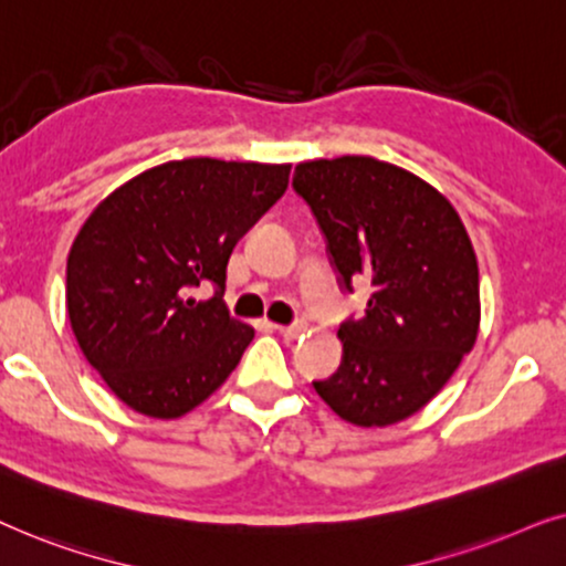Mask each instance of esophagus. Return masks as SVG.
Wrapping results in <instances>:
<instances>
[{
  "instance_id": "obj_1",
  "label": "esophagus",
  "mask_w": 566,
  "mask_h": 566,
  "mask_svg": "<svg viewBox=\"0 0 566 566\" xmlns=\"http://www.w3.org/2000/svg\"><path fill=\"white\" fill-rule=\"evenodd\" d=\"M276 331H279V334H282L284 338H297V336L305 334L307 326H305V323H292V326H276Z\"/></svg>"
}]
</instances>
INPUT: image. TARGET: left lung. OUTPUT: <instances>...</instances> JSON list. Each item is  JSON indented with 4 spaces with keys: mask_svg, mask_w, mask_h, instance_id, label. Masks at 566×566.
<instances>
[{
    "mask_svg": "<svg viewBox=\"0 0 566 566\" xmlns=\"http://www.w3.org/2000/svg\"><path fill=\"white\" fill-rule=\"evenodd\" d=\"M292 186L311 205L344 287L373 284L365 315L338 328L342 367L315 390L357 427L409 419L479 336V263L461 217L427 180L365 155L300 163Z\"/></svg>",
    "mask_w": 566,
    "mask_h": 566,
    "instance_id": "1",
    "label": "left lung"
}]
</instances>
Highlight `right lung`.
Instances as JSON below:
<instances>
[{"instance_id": "right-lung-1", "label": "right lung", "mask_w": 566, "mask_h": 566, "mask_svg": "<svg viewBox=\"0 0 566 566\" xmlns=\"http://www.w3.org/2000/svg\"><path fill=\"white\" fill-rule=\"evenodd\" d=\"M292 165L188 157L111 191L66 255V313L82 354L129 409L178 419L230 373L253 326L222 300L232 248L287 191ZM212 281L221 292L193 301Z\"/></svg>"}]
</instances>
